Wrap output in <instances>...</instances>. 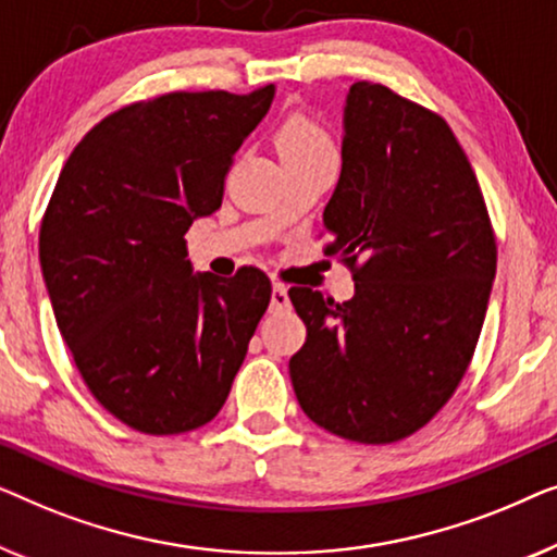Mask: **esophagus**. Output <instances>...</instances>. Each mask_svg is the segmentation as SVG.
I'll use <instances>...</instances> for the list:
<instances>
[{
	"label": "esophagus",
	"instance_id": "34e87169",
	"mask_svg": "<svg viewBox=\"0 0 557 557\" xmlns=\"http://www.w3.org/2000/svg\"><path fill=\"white\" fill-rule=\"evenodd\" d=\"M289 308V297L285 285H272V297H270V310H285Z\"/></svg>",
	"mask_w": 557,
	"mask_h": 557
}]
</instances>
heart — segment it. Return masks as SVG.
<instances>
[{"label":"heart","mask_w":557,"mask_h":557,"mask_svg":"<svg viewBox=\"0 0 557 557\" xmlns=\"http://www.w3.org/2000/svg\"><path fill=\"white\" fill-rule=\"evenodd\" d=\"M280 153H315V151H327L331 148V140H327V133L320 128V125L308 119V115H293L280 131Z\"/></svg>","instance_id":"heart-1"}]
</instances>
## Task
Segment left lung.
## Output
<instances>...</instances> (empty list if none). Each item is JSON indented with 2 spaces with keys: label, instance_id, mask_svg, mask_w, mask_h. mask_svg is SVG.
Returning <instances> with one entry per match:
<instances>
[{
  "label": "left lung",
  "instance_id": "1",
  "mask_svg": "<svg viewBox=\"0 0 557 557\" xmlns=\"http://www.w3.org/2000/svg\"><path fill=\"white\" fill-rule=\"evenodd\" d=\"M343 166L323 224L354 268L338 305L289 287L308 327L289 379L308 419L360 444L426 424L459 386L487 312L497 245L480 184L449 125L386 85L354 83Z\"/></svg>",
  "mask_w": 557,
  "mask_h": 557
}]
</instances>
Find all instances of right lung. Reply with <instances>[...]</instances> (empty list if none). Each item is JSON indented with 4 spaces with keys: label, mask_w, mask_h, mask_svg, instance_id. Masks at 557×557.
Masks as SVG:
<instances>
[{
    "label": "right lung",
    "mask_w": 557,
    "mask_h": 557,
    "mask_svg": "<svg viewBox=\"0 0 557 557\" xmlns=\"http://www.w3.org/2000/svg\"><path fill=\"white\" fill-rule=\"evenodd\" d=\"M272 98L275 85L125 106L75 146L54 184L40 226L54 320L90 394L136 432L214 419L268 310L264 272H194L184 234L222 207L234 153Z\"/></svg>",
    "instance_id": "add662e5"
}]
</instances>
